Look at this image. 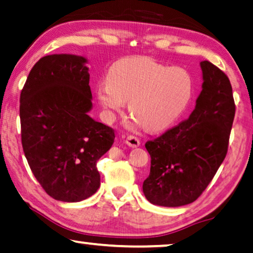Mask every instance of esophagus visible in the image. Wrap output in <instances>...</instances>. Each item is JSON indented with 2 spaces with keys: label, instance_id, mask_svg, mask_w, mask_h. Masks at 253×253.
Wrapping results in <instances>:
<instances>
[{
  "label": "esophagus",
  "instance_id": "34e87169",
  "mask_svg": "<svg viewBox=\"0 0 253 253\" xmlns=\"http://www.w3.org/2000/svg\"><path fill=\"white\" fill-rule=\"evenodd\" d=\"M125 142H126L127 146L130 147V148H136V147L140 146V140L137 139L136 136H133V135L127 136L126 137V141H125Z\"/></svg>",
  "mask_w": 253,
  "mask_h": 253
}]
</instances>
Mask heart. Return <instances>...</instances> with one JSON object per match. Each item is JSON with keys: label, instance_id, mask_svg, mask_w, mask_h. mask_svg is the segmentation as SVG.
Instances as JSON below:
<instances>
[{"label": "heart", "instance_id": "heart-1", "mask_svg": "<svg viewBox=\"0 0 253 253\" xmlns=\"http://www.w3.org/2000/svg\"><path fill=\"white\" fill-rule=\"evenodd\" d=\"M191 74L180 67H169L147 56H130L114 62L106 81L96 92L109 120L128 102L136 125L150 132L169 128L183 116L193 97Z\"/></svg>", "mask_w": 253, "mask_h": 253}]
</instances>
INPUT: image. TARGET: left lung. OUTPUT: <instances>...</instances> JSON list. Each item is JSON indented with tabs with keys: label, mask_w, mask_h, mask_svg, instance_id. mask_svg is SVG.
Instances as JSON below:
<instances>
[{
	"label": "left lung",
	"mask_w": 253,
	"mask_h": 253,
	"mask_svg": "<svg viewBox=\"0 0 253 253\" xmlns=\"http://www.w3.org/2000/svg\"><path fill=\"white\" fill-rule=\"evenodd\" d=\"M203 90L187 120L148 141L150 173L143 193L153 205L180 207L193 203L223 162L235 117L227 75L210 61L200 62Z\"/></svg>",
	"instance_id": "8db88e82"
}]
</instances>
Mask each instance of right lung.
Returning <instances> with one entry per match:
<instances>
[{"instance_id":"add662e5","label":"right lung","mask_w":253,"mask_h":253,"mask_svg":"<svg viewBox=\"0 0 253 253\" xmlns=\"http://www.w3.org/2000/svg\"><path fill=\"white\" fill-rule=\"evenodd\" d=\"M87 59L52 54L33 66L21 93L22 144L46 193L79 203L100 185L97 162L114 142V130L89 116L92 95Z\"/></svg>"}]
</instances>
